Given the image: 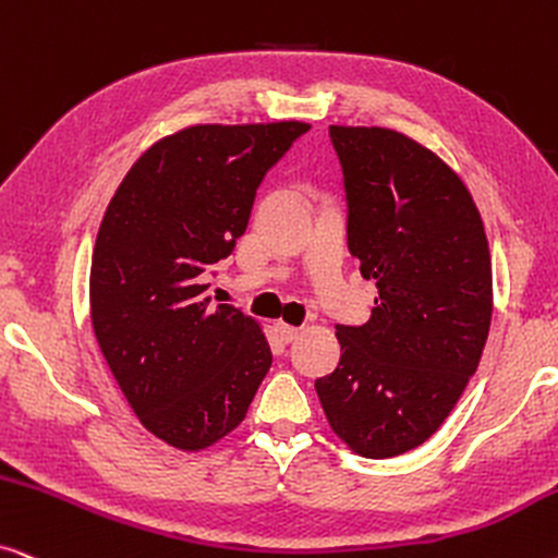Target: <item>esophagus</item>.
Segmentation results:
<instances>
[{
    "label": "esophagus",
    "instance_id": "esophagus-1",
    "mask_svg": "<svg viewBox=\"0 0 558 558\" xmlns=\"http://www.w3.org/2000/svg\"><path fill=\"white\" fill-rule=\"evenodd\" d=\"M277 332H279V338L284 343H292V341H296V336H300V328H294V325H287V323H277Z\"/></svg>",
    "mask_w": 558,
    "mask_h": 558
}]
</instances>
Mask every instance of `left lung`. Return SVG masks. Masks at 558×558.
Returning <instances> with one entry per match:
<instances>
[{
	"mask_svg": "<svg viewBox=\"0 0 558 558\" xmlns=\"http://www.w3.org/2000/svg\"><path fill=\"white\" fill-rule=\"evenodd\" d=\"M349 251L374 279L372 317L336 325L341 361L315 381L332 433L366 459L425 444L464 395L492 323L480 209L451 166L389 128L330 125Z\"/></svg>",
	"mask_w": 558,
	"mask_h": 558,
	"instance_id": "left-lung-1",
	"label": "left lung"
}]
</instances>
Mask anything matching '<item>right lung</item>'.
<instances>
[{"mask_svg":"<svg viewBox=\"0 0 558 558\" xmlns=\"http://www.w3.org/2000/svg\"><path fill=\"white\" fill-rule=\"evenodd\" d=\"M307 122L192 125L122 179L89 274L92 328L143 428L182 451L235 430L271 366L253 317L209 305L205 274L248 226L266 171Z\"/></svg>","mask_w":558,"mask_h":558,"instance_id":"add662e5","label":"right lung"}]
</instances>
